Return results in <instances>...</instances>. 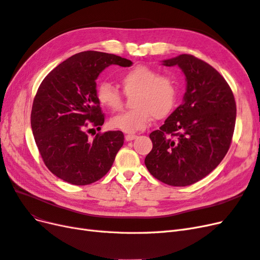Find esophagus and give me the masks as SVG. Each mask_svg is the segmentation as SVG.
I'll return each instance as SVG.
<instances>
[{"label":"esophagus","instance_id":"34e87169","mask_svg":"<svg viewBox=\"0 0 260 260\" xmlns=\"http://www.w3.org/2000/svg\"><path fill=\"white\" fill-rule=\"evenodd\" d=\"M138 138L137 135H127L125 136V141H132V140H136Z\"/></svg>","mask_w":260,"mask_h":260}]
</instances>
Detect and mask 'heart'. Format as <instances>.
I'll return each mask as SVG.
<instances>
[{"instance_id": "obj_1", "label": "heart", "mask_w": 260, "mask_h": 260, "mask_svg": "<svg viewBox=\"0 0 260 260\" xmlns=\"http://www.w3.org/2000/svg\"><path fill=\"white\" fill-rule=\"evenodd\" d=\"M120 83L124 93L135 96L136 109L122 113L111 120L113 128L125 133L146 129L154 117H164L174 108L178 96V84L168 74H158L147 66H137L125 72ZM96 98L102 106L113 112L120 111L123 99L121 92L107 82L99 85Z\"/></svg>"}]
</instances>
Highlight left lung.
I'll return each mask as SVG.
<instances>
[{
	"label": "left lung",
	"instance_id": "left-lung-1",
	"mask_svg": "<svg viewBox=\"0 0 260 260\" xmlns=\"http://www.w3.org/2000/svg\"><path fill=\"white\" fill-rule=\"evenodd\" d=\"M162 65L181 68L186 91L182 104L149 135L153 148L144 162L161 182L186 186L209 175L229 151L237 105L224 78L206 61L182 54Z\"/></svg>",
	"mask_w": 260,
	"mask_h": 260
}]
</instances>
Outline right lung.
I'll list each match as a JSON object with an SVG mask.
<instances>
[{"instance_id": "obj_1", "label": "right lung", "mask_w": 260, "mask_h": 260, "mask_svg": "<svg viewBox=\"0 0 260 260\" xmlns=\"http://www.w3.org/2000/svg\"><path fill=\"white\" fill-rule=\"evenodd\" d=\"M111 65L132 61L96 51L73 55L46 76L31 109V129L45 166L57 178L86 185L103 178L123 145L121 131L101 130L105 117L96 98L99 75Z\"/></svg>"}]
</instances>
